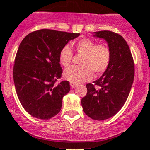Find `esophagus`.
<instances>
[{
  "mask_svg": "<svg viewBox=\"0 0 150 150\" xmlns=\"http://www.w3.org/2000/svg\"><path fill=\"white\" fill-rule=\"evenodd\" d=\"M70 85H71V88H74L78 86L77 84H75V83H71V82L70 83Z\"/></svg>",
  "mask_w": 150,
  "mask_h": 150,
  "instance_id": "34e87169",
  "label": "esophagus"
}]
</instances>
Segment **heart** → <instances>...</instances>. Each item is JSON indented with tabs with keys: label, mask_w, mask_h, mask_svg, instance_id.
Returning a JSON list of instances; mask_svg holds the SVG:
<instances>
[{
	"label": "heart",
	"mask_w": 150,
	"mask_h": 150,
	"mask_svg": "<svg viewBox=\"0 0 150 150\" xmlns=\"http://www.w3.org/2000/svg\"><path fill=\"white\" fill-rule=\"evenodd\" d=\"M74 50L79 56H82L80 66H71L64 71V78L71 83L79 84L88 81L93 73L102 74L109 66L111 59L110 48L105 44H98L89 39H82L75 42ZM59 62L64 67L71 63L73 52L69 46L62 48L59 55Z\"/></svg>",
	"instance_id": "obj_1"
}]
</instances>
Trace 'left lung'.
<instances>
[{"label":"left lung","instance_id":"8db88e82","mask_svg":"<svg viewBox=\"0 0 150 150\" xmlns=\"http://www.w3.org/2000/svg\"><path fill=\"white\" fill-rule=\"evenodd\" d=\"M94 33V36L106 40L111 59L102 76L93 84L86 85L88 92L81 99V105L89 117L104 120L117 114L125 104L134 79V62L123 36L108 30Z\"/></svg>","mask_w":150,"mask_h":150}]
</instances>
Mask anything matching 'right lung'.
<instances>
[{
  "label": "right lung",
  "mask_w": 150,
  "mask_h": 150,
  "mask_svg": "<svg viewBox=\"0 0 150 150\" xmlns=\"http://www.w3.org/2000/svg\"><path fill=\"white\" fill-rule=\"evenodd\" d=\"M80 33L57 30H36L22 40L15 57L13 75L20 102L28 114L48 120L59 114L62 100L69 92L68 81L62 77L59 55L61 49Z\"/></svg>",
  "instance_id": "right-lung-1"
}]
</instances>
